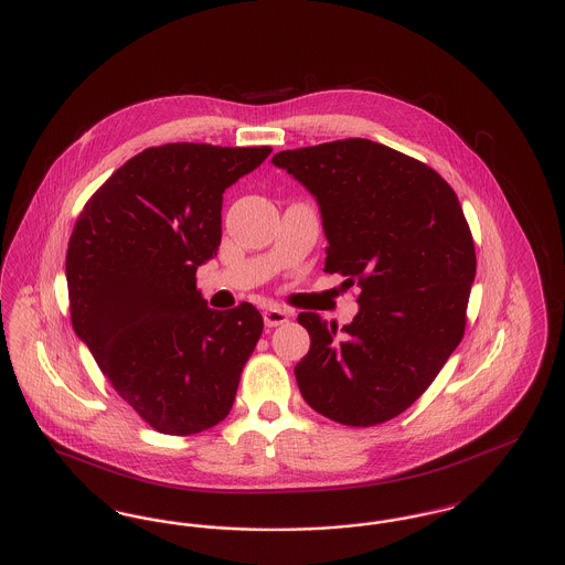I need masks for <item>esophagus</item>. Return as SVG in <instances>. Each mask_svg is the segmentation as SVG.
<instances>
[{
	"instance_id": "esophagus-1",
	"label": "esophagus",
	"mask_w": 565,
	"mask_h": 565,
	"mask_svg": "<svg viewBox=\"0 0 565 565\" xmlns=\"http://www.w3.org/2000/svg\"><path fill=\"white\" fill-rule=\"evenodd\" d=\"M288 313L284 311V309H279V307H270L265 311V323L269 326V328H275V326H281V323L288 322Z\"/></svg>"
}]
</instances>
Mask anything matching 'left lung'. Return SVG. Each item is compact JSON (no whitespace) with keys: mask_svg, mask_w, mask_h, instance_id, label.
Wrapping results in <instances>:
<instances>
[{"mask_svg":"<svg viewBox=\"0 0 565 565\" xmlns=\"http://www.w3.org/2000/svg\"><path fill=\"white\" fill-rule=\"evenodd\" d=\"M273 164L320 203L323 270L360 288L341 330L298 313L311 337L298 390L337 424L390 422L430 387L466 330L477 254L457 194L426 162L362 137L284 150Z\"/></svg>","mask_w":565,"mask_h":565,"instance_id":"left-lung-1","label":"left lung"}]
</instances>
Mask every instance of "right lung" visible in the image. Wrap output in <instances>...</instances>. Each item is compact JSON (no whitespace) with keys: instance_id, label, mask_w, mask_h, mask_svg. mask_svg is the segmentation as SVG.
I'll list each match as a JSON object with an SVG mask.
<instances>
[{"instance_id":"right-lung-1","label":"right lung","mask_w":565,"mask_h":565,"mask_svg":"<svg viewBox=\"0 0 565 565\" xmlns=\"http://www.w3.org/2000/svg\"><path fill=\"white\" fill-rule=\"evenodd\" d=\"M270 146L164 143L116 169L84 205L65 275L76 334L118 396L157 431L210 430L233 408L260 311H215L196 269L222 239V192Z\"/></svg>"}]
</instances>
